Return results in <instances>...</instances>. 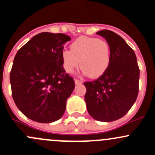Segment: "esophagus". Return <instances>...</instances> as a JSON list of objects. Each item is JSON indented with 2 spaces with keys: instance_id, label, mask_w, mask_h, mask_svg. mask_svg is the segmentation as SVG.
<instances>
[{
  "instance_id": "obj_1",
  "label": "esophagus",
  "mask_w": 155,
  "mask_h": 155,
  "mask_svg": "<svg viewBox=\"0 0 155 155\" xmlns=\"http://www.w3.org/2000/svg\"><path fill=\"white\" fill-rule=\"evenodd\" d=\"M82 81L79 80V79H75V84H82Z\"/></svg>"
}]
</instances>
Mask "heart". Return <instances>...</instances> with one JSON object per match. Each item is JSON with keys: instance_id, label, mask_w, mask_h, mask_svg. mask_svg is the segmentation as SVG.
<instances>
[{"instance_id": "heart-1", "label": "heart", "mask_w": 155, "mask_h": 155, "mask_svg": "<svg viewBox=\"0 0 155 155\" xmlns=\"http://www.w3.org/2000/svg\"><path fill=\"white\" fill-rule=\"evenodd\" d=\"M71 50L61 53L63 68L72 73L79 66L90 78L97 79L104 74L110 63V48L104 40L94 37L81 36L73 41Z\"/></svg>"}]
</instances>
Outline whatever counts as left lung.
<instances>
[{
    "instance_id": "1",
    "label": "left lung",
    "mask_w": 155,
    "mask_h": 155,
    "mask_svg": "<svg viewBox=\"0 0 155 155\" xmlns=\"http://www.w3.org/2000/svg\"><path fill=\"white\" fill-rule=\"evenodd\" d=\"M110 48V63L102 76L84 82V100L89 114L101 122H112L125 116L136 101L140 69L134 50L124 39L110 30L97 32Z\"/></svg>"
}]
</instances>
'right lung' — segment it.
<instances>
[{"instance_id": "add662e5", "label": "right lung", "mask_w": 155, "mask_h": 155, "mask_svg": "<svg viewBox=\"0 0 155 155\" xmlns=\"http://www.w3.org/2000/svg\"><path fill=\"white\" fill-rule=\"evenodd\" d=\"M71 37L41 32L15 56L10 72L12 95L27 118L42 123L59 120L74 90V80L63 68L61 53Z\"/></svg>"}]
</instances>
